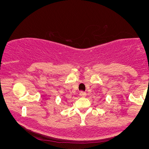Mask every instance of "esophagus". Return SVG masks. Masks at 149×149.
<instances>
[{"label": "esophagus", "mask_w": 149, "mask_h": 149, "mask_svg": "<svg viewBox=\"0 0 149 149\" xmlns=\"http://www.w3.org/2000/svg\"><path fill=\"white\" fill-rule=\"evenodd\" d=\"M79 94H80V97H84L86 96V92H83V91H80Z\"/></svg>", "instance_id": "obj_1"}]
</instances>
